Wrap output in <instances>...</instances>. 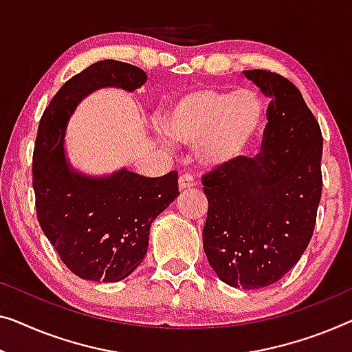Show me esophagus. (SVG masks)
I'll return each instance as SVG.
<instances>
[{
	"mask_svg": "<svg viewBox=\"0 0 352 352\" xmlns=\"http://www.w3.org/2000/svg\"><path fill=\"white\" fill-rule=\"evenodd\" d=\"M196 177H194L192 174H190V172H186V174L180 175V178H178V186H180V190H188V188H192L196 186Z\"/></svg>",
	"mask_w": 352,
	"mask_h": 352,
	"instance_id": "1",
	"label": "esophagus"
}]
</instances>
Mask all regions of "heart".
<instances>
[{"instance_id":"obj_1","label":"heart","mask_w":352,"mask_h":352,"mask_svg":"<svg viewBox=\"0 0 352 352\" xmlns=\"http://www.w3.org/2000/svg\"><path fill=\"white\" fill-rule=\"evenodd\" d=\"M265 106L253 90L199 87L178 94L161 117L167 139L197 148L210 166L242 160L264 128Z\"/></svg>"}]
</instances>
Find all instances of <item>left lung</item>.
<instances>
[{"label": "left lung", "instance_id": "8db88e82", "mask_svg": "<svg viewBox=\"0 0 352 352\" xmlns=\"http://www.w3.org/2000/svg\"><path fill=\"white\" fill-rule=\"evenodd\" d=\"M243 74L270 98L261 151L202 175L208 201L204 251L229 286L281 280L313 237L322 192V134L292 82L265 69Z\"/></svg>", "mask_w": 352, "mask_h": 352}]
</instances>
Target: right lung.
<instances>
[{"mask_svg":"<svg viewBox=\"0 0 352 352\" xmlns=\"http://www.w3.org/2000/svg\"><path fill=\"white\" fill-rule=\"evenodd\" d=\"M146 74L129 63L102 60L71 77L39 122L33 151L36 217L60 259L77 276L120 281L144 261L153 219L180 194L178 172L145 177L120 170L88 178L66 164L63 135L78 101L101 87L133 91Z\"/></svg>","mask_w":352,"mask_h":352,"instance_id":"right-lung-1","label":"right lung"}]
</instances>
